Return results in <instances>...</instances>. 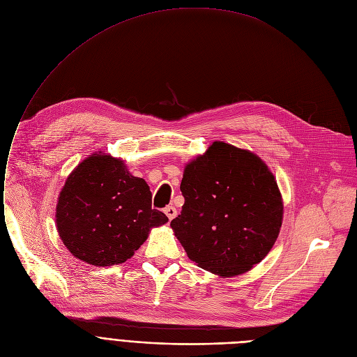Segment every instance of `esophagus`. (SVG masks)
Here are the masks:
<instances>
[{"label":"esophagus","mask_w":357,"mask_h":357,"mask_svg":"<svg viewBox=\"0 0 357 357\" xmlns=\"http://www.w3.org/2000/svg\"><path fill=\"white\" fill-rule=\"evenodd\" d=\"M164 213L167 214L169 220H173V218L177 215V210H176V207H174V206H167L166 208H164Z\"/></svg>","instance_id":"1"}]
</instances>
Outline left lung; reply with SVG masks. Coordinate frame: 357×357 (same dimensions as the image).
<instances>
[{"instance_id": "8db88e82", "label": "left lung", "mask_w": 357, "mask_h": 357, "mask_svg": "<svg viewBox=\"0 0 357 357\" xmlns=\"http://www.w3.org/2000/svg\"><path fill=\"white\" fill-rule=\"evenodd\" d=\"M180 190L183 210L170 226L202 268L238 276L260 263L278 240L282 195L255 153L214 142L187 164Z\"/></svg>"}]
</instances>
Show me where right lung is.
<instances>
[{"instance_id": "right-lung-1", "label": "right lung", "mask_w": 357, "mask_h": 357, "mask_svg": "<svg viewBox=\"0 0 357 357\" xmlns=\"http://www.w3.org/2000/svg\"><path fill=\"white\" fill-rule=\"evenodd\" d=\"M167 215L151 208L147 183L120 158L96 153L68 176L57 203L59 234L70 253L94 266L124 263Z\"/></svg>"}]
</instances>
